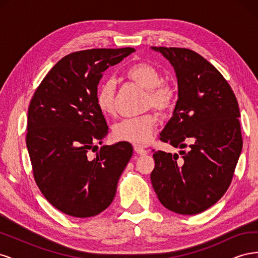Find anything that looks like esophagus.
Here are the masks:
<instances>
[{
	"label": "esophagus",
	"instance_id": "34e87169",
	"mask_svg": "<svg viewBox=\"0 0 258 258\" xmlns=\"http://www.w3.org/2000/svg\"><path fill=\"white\" fill-rule=\"evenodd\" d=\"M135 152L137 153V154H139V155H146L148 152L145 150V148H143L142 146H140V145H135Z\"/></svg>",
	"mask_w": 258,
	"mask_h": 258
}]
</instances>
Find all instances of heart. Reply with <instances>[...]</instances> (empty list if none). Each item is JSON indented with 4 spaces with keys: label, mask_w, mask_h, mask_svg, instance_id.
I'll return each instance as SVG.
<instances>
[{
    "label": "heart",
    "mask_w": 258,
    "mask_h": 258,
    "mask_svg": "<svg viewBox=\"0 0 258 258\" xmlns=\"http://www.w3.org/2000/svg\"><path fill=\"white\" fill-rule=\"evenodd\" d=\"M126 76L130 81L146 90L145 107H154L159 112H166L172 107L175 101V92L172 86L161 82L158 69L141 62L131 66ZM96 104L104 115L115 112V83L106 80L99 85L96 91ZM158 123V117L154 113H146L138 117L126 118L115 124L113 136L118 141L134 144H146L151 141Z\"/></svg>",
    "instance_id": "obj_1"
}]
</instances>
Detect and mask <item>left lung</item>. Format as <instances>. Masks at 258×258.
<instances>
[{"instance_id": "obj_1", "label": "left lung", "mask_w": 258, "mask_h": 258, "mask_svg": "<svg viewBox=\"0 0 258 258\" xmlns=\"http://www.w3.org/2000/svg\"><path fill=\"white\" fill-rule=\"evenodd\" d=\"M173 66L178 99L160 141L186 148L178 155L154 152L153 188L172 212L192 215L212 207L228 189L242 150L239 105L230 85L199 53L153 47ZM190 142V145H187Z\"/></svg>"}]
</instances>
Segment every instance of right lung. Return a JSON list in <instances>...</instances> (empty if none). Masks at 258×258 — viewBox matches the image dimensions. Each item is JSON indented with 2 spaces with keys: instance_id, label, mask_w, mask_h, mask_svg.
Returning <instances> with one entry per match:
<instances>
[{
  "instance_id": "1",
  "label": "right lung",
  "mask_w": 258,
  "mask_h": 258,
  "mask_svg": "<svg viewBox=\"0 0 258 258\" xmlns=\"http://www.w3.org/2000/svg\"><path fill=\"white\" fill-rule=\"evenodd\" d=\"M135 48H97L68 54L44 77L28 110L27 147L35 183L50 205L74 217L104 211L134 148L118 142L100 148L108 134L96 104L102 72Z\"/></svg>"
}]
</instances>
